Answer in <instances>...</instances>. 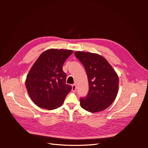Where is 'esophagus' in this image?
Here are the masks:
<instances>
[{
    "label": "esophagus",
    "instance_id": "1",
    "mask_svg": "<svg viewBox=\"0 0 148 148\" xmlns=\"http://www.w3.org/2000/svg\"><path fill=\"white\" fill-rule=\"evenodd\" d=\"M76 90H77V86H76L75 84H73L72 85V91H76Z\"/></svg>",
    "mask_w": 148,
    "mask_h": 148
}]
</instances>
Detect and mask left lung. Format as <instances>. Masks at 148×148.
<instances>
[{"label": "left lung", "mask_w": 148, "mask_h": 148, "mask_svg": "<svg viewBox=\"0 0 148 148\" xmlns=\"http://www.w3.org/2000/svg\"><path fill=\"white\" fill-rule=\"evenodd\" d=\"M74 53L84 65L89 83L88 95L80 99V106L92 113L105 110L117 97L119 84L118 75L101 55L81 51H76Z\"/></svg>", "instance_id": "1"}]
</instances>
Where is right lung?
Returning a JSON list of instances; mask_svg holds the SVG:
<instances>
[{
  "mask_svg": "<svg viewBox=\"0 0 148 148\" xmlns=\"http://www.w3.org/2000/svg\"><path fill=\"white\" fill-rule=\"evenodd\" d=\"M73 52L68 49H48L34 62L26 76L25 84L36 105L53 110L63 104L71 86L66 84V75L62 66Z\"/></svg>",
  "mask_w": 148,
  "mask_h": 148,
  "instance_id": "right-lung-1",
  "label": "right lung"
}]
</instances>
